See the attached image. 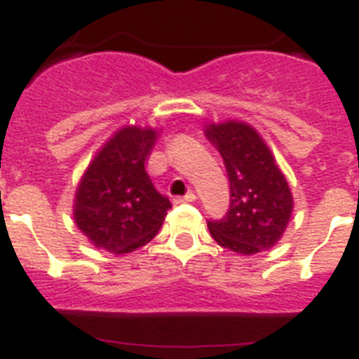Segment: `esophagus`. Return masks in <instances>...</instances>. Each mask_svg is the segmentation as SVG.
I'll return each instance as SVG.
<instances>
[{
    "instance_id": "1",
    "label": "esophagus",
    "mask_w": 359,
    "mask_h": 359,
    "mask_svg": "<svg viewBox=\"0 0 359 359\" xmlns=\"http://www.w3.org/2000/svg\"><path fill=\"white\" fill-rule=\"evenodd\" d=\"M175 203H194L196 201V194L194 191H188L184 197H175Z\"/></svg>"
}]
</instances>
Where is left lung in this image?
<instances>
[{
	"instance_id": "1",
	"label": "left lung",
	"mask_w": 359,
	"mask_h": 359,
	"mask_svg": "<svg viewBox=\"0 0 359 359\" xmlns=\"http://www.w3.org/2000/svg\"><path fill=\"white\" fill-rule=\"evenodd\" d=\"M205 135L224 158L231 184V207L208 222L212 238L238 255H255L278 244L294 208L289 182L272 151L251 124L210 123Z\"/></svg>"
}]
</instances>
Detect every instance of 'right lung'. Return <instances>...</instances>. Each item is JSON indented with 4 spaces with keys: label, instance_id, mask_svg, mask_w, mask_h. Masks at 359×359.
Masks as SVG:
<instances>
[{
    "label": "right lung",
    "instance_id": "obj_1",
    "mask_svg": "<svg viewBox=\"0 0 359 359\" xmlns=\"http://www.w3.org/2000/svg\"><path fill=\"white\" fill-rule=\"evenodd\" d=\"M151 126H123L87 165L74 196V222L95 248L114 255L137 250L156 236L171 208L145 171L156 143Z\"/></svg>",
    "mask_w": 359,
    "mask_h": 359
}]
</instances>
